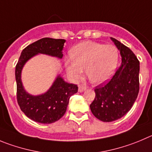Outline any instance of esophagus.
I'll return each mask as SVG.
<instances>
[{"label":"esophagus","mask_w":152,"mask_h":152,"mask_svg":"<svg viewBox=\"0 0 152 152\" xmlns=\"http://www.w3.org/2000/svg\"><path fill=\"white\" fill-rule=\"evenodd\" d=\"M86 89V86H82V85H79V91H80V92L84 91Z\"/></svg>","instance_id":"1"}]
</instances>
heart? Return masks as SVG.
<instances>
[{
	"label": "heart",
	"instance_id": "1",
	"mask_svg": "<svg viewBox=\"0 0 152 152\" xmlns=\"http://www.w3.org/2000/svg\"><path fill=\"white\" fill-rule=\"evenodd\" d=\"M72 62L66 61L68 75L73 80L86 75L91 83L102 84L109 80L115 73L118 61V49L113 45L86 41L78 44L70 52Z\"/></svg>",
	"mask_w": 152,
	"mask_h": 152
}]
</instances>
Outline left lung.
Returning <instances> with one entry per match:
<instances>
[{"label":"left lung","instance_id":"1","mask_svg":"<svg viewBox=\"0 0 152 152\" xmlns=\"http://www.w3.org/2000/svg\"><path fill=\"white\" fill-rule=\"evenodd\" d=\"M120 51L121 64L110 81L96 86L91 111L105 122L121 118L134 105L140 91V61L128 47L111 38Z\"/></svg>","mask_w":152,"mask_h":152}]
</instances>
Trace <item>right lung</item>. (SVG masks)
I'll return each instance as SVG.
<instances>
[{"label":"right lung","mask_w":152,"mask_h":152,"mask_svg":"<svg viewBox=\"0 0 152 152\" xmlns=\"http://www.w3.org/2000/svg\"><path fill=\"white\" fill-rule=\"evenodd\" d=\"M64 42L65 39H63L42 38L22 50L15 66L17 102L25 115L37 122L51 124L59 120L66 113L69 97L78 91V86L66 83L59 76L46 93L32 96L25 92L22 87V69L28 59L38 53L61 58Z\"/></svg>","instance_id":"right-lung-1"}]
</instances>
